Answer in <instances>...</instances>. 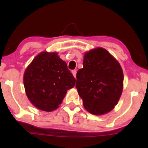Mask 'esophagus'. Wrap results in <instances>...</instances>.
<instances>
[{"instance_id":"esophagus-1","label":"esophagus","mask_w":148,"mask_h":148,"mask_svg":"<svg viewBox=\"0 0 148 148\" xmlns=\"http://www.w3.org/2000/svg\"><path fill=\"white\" fill-rule=\"evenodd\" d=\"M72 73L73 76H74V78L76 79V70H73V71H72Z\"/></svg>"}]
</instances>
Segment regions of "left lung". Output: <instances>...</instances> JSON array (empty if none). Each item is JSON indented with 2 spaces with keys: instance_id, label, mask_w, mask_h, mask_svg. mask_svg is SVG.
I'll use <instances>...</instances> for the list:
<instances>
[{
  "instance_id": "left-lung-1",
  "label": "left lung",
  "mask_w": 148,
  "mask_h": 148,
  "mask_svg": "<svg viewBox=\"0 0 148 148\" xmlns=\"http://www.w3.org/2000/svg\"><path fill=\"white\" fill-rule=\"evenodd\" d=\"M76 84L84 106L90 113L104 115L115 108L123 90L121 65L108 51L97 47L84 53Z\"/></svg>"
}]
</instances>
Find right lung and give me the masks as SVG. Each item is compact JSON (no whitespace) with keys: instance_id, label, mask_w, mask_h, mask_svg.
<instances>
[{"instance_id":"add662e5","label":"right lung","mask_w":148,"mask_h":148,"mask_svg":"<svg viewBox=\"0 0 148 148\" xmlns=\"http://www.w3.org/2000/svg\"><path fill=\"white\" fill-rule=\"evenodd\" d=\"M76 79L66 62L56 52L42 51L36 56L23 74L27 97L37 109L55 111L62 103L67 90L75 86Z\"/></svg>"}]
</instances>
